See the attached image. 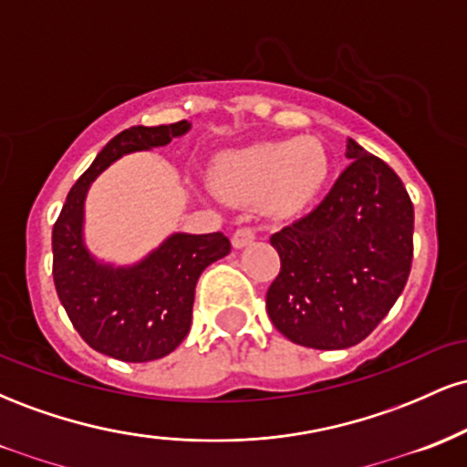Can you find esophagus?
Segmentation results:
<instances>
[{
    "instance_id": "obj_1",
    "label": "esophagus",
    "mask_w": 467,
    "mask_h": 467,
    "mask_svg": "<svg viewBox=\"0 0 467 467\" xmlns=\"http://www.w3.org/2000/svg\"><path fill=\"white\" fill-rule=\"evenodd\" d=\"M254 239H256L254 230H252V228H239L237 233L233 234V245L237 250H241V248H245V245H250Z\"/></svg>"
}]
</instances>
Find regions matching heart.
Wrapping results in <instances>:
<instances>
[{
    "mask_svg": "<svg viewBox=\"0 0 467 467\" xmlns=\"http://www.w3.org/2000/svg\"><path fill=\"white\" fill-rule=\"evenodd\" d=\"M329 175V155L316 138L250 144L219 155L213 184L234 202L267 197L275 211H301L323 191Z\"/></svg>",
    "mask_w": 467,
    "mask_h": 467,
    "instance_id": "obj_1",
    "label": "heart"
}]
</instances>
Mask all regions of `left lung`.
<instances>
[{"mask_svg":"<svg viewBox=\"0 0 467 467\" xmlns=\"http://www.w3.org/2000/svg\"><path fill=\"white\" fill-rule=\"evenodd\" d=\"M349 166L316 211L272 234L281 272L265 296L287 340L347 349L389 314L409 281L412 202L387 162L347 138Z\"/></svg>","mask_w":467,"mask_h":467,"instance_id":"left-lung-1","label":"left lung"}]
</instances>
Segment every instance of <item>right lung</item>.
Masks as SVG:
<instances>
[{
	"label": "right lung",
	"instance_id": "add662e5",
	"mask_svg": "<svg viewBox=\"0 0 467 467\" xmlns=\"http://www.w3.org/2000/svg\"><path fill=\"white\" fill-rule=\"evenodd\" d=\"M189 131L191 122L180 120L118 133L67 192L52 228L58 301L80 337L116 360L151 362L178 349L191 329L197 278L228 254L230 241L223 233H173L136 264L118 265L88 248L85 200L94 180L122 155L166 147Z\"/></svg>",
	"mask_w": 467,
	"mask_h": 467
}]
</instances>
